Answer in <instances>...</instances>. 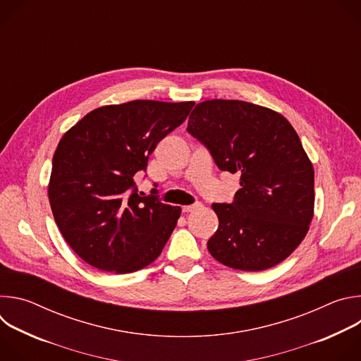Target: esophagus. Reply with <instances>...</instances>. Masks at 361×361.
I'll list each match as a JSON object with an SVG mask.
<instances>
[{"instance_id": "34e87169", "label": "esophagus", "mask_w": 361, "mask_h": 361, "mask_svg": "<svg viewBox=\"0 0 361 361\" xmlns=\"http://www.w3.org/2000/svg\"><path fill=\"white\" fill-rule=\"evenodd\" d=\"M200 207H201L200 202L192 204V205H184V207H183V213H192L194 210H197V209H200Z\"/></svg>"}]
</instances>
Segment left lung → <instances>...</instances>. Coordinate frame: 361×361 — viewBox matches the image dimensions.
Wrapping results in <instances>:
<instances>
[{
    "mask_svg": "<svg viewBox=\"0 0 361 361\" xmlns=\"http://www.w3.org/2000/svg\"><path fill=\"white\" fill-rule=\"evenodd\" d=\"M187 131L223 171L240 173L231 204L214 202L219 228L209 240L221 264L263 271L286 260L314 214V169L293 126L280 113L240 99H207Z\"/></svg>",
    "mask_w": 361,
    "mask_h": 361,
    "instance_id": "1",
    "label": "left lung"
}]
</instances>
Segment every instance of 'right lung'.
Masks as SVG:
<instances>
[{
	"label": "right lung",
	"mask_w": 361,
	"mask_h": 361,
	"mask_svg": "<svg viewBox=\"0 0 361 361\" xmlns=\"http://www.w3.org/2000/svg\"><path fill=\"white\" fill-rule=\"evenodd\" d=\"M194 101L134 99L90 111L60 140L48 200L73 251L90 266L127 274L161 254L181 209L137 192L134 176L181 126Z\"/></svg>",
	"instance_id": "1"
}]
</instances>
